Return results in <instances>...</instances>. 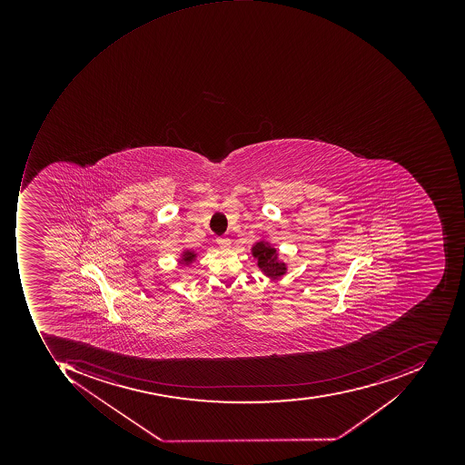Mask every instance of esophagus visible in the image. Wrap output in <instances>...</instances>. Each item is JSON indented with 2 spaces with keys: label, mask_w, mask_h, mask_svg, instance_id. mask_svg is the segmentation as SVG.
<instances>
[{
  "label": "esophagus",
  "mask_w": 465,
  "mask_h": 465,
  "mask_svg": "<svg viewBox=\"0 0 465 465\" xmlns=\"http://www.w3.org/2000/svg\"><path fill=\"white\" fill-rule=\"evenodd\" d=\"M216 243H218V246L221 247L222 250H226L231 247V240H229L228 237H218Z\"/></svg>",
  "instance_id": "1"
}]
</instances>
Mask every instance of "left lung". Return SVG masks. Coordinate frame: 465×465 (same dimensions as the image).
Wrapping results in <instances>:
<instances>
[{"mask_svg":"<svg viewBox=\"0 0 465 465\" xmlns=\"http://www.w3.org/2000/svg\"><path fill=\"white\" fill-rule=\"evenodd\" d=\"M250 252L257 260L258 270L262 271L270 280H278L288 271V265L281 260L280 252L268 240H257Z\"/></svg>","mask_w":465,"mask_h":465,"instance_id":"obj_1","label":"left lung"}]
</instances>
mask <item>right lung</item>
Returning <instances> with one entry per match:
<instances>
[{"mask_svg": "<svg viewBox=\"0 0 465 465\" xmlns=\"http://www.w3.org/2000/svg\"><path fill=\"white\" fill-rule=\"evenodd\" d=\"M195 260H197V252H195L194 250L184 249L180 252L179 262L180 264L184 265V267H189V265H192Z\"/></svg>", "mask_w": 465, "mask_h": 465, "instance_id": "obj_1", "label": "right lung"}]
</instances>
